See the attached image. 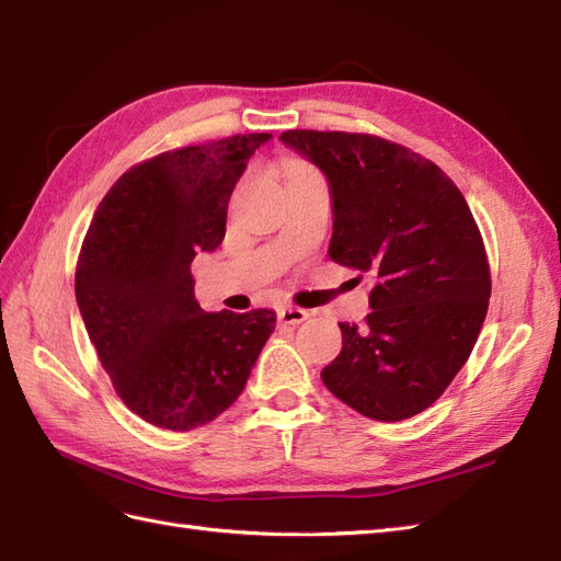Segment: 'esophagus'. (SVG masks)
Returning a JSON list of instances; mask_svg holds the SVG:
<instances>
[{
  "mask_svg": "<svg viewBox=\"0 0 561 561\" xmlns=\"http://www.w3.org/2000/svg\"><path fill=\"white\" fill-rule=\"evenodd\" d=\"M310 318V312L308 310H304V308H294V306H289V308H282L279 310V322L282 324H300V322H306Z\"/></svg>",
  "mask_w": 561,
  "mask_h": 561,
  "instance_id": "1",
  "label": "esophagus"
}]
</instances>
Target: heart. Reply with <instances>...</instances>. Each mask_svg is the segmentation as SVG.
<instances>
[{"instance_id":"b5f03b06","label":"heart","mask_w":561,"mask_h":561,"mask_svg":"<svg viewBox=\"0 0 561 561\" xmlns=\"http://www.w3.org/2000/svg\"><path fill=\"white\" fill-rule=\"evenodd\" d=\"M298 172H308V170L300 168V165H294V168H291V175H298Z\"/></svg>"}]
</instances>
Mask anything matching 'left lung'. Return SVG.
Returning a JSON list of instances; mask_svg holds the SVG:
<instances>
[{"mask_svg":"<svg viewBox=\"0 0 561 561\" xmlns=\"http://www.w3.org/2000/svg\"><path fill=\"white\" fill-rule=\"evenodd\" d=\"M279 141L327 178L329 257L375 282L365 324L339 322L324 386L377 422L424 412L465 367L491 298L462 192L428 158L371 135L289 130Z\"/></svg>","mask_w":561,"mask_h":561,"instance_id":"1","label":"left lung"}]
</instances>
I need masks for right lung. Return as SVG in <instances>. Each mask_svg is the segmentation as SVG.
I'll use <instances>...</instances> for the list:
<instances>
[{
    "label": "right lung",
    "instance_id": "right-lung-1",
    "mask_svg": "<svg viewBox=\"0 0 561 561\" xmlns=\"http://www.w3.org/2000/svg\"><path fill=\"white\" fill-rule=\"evenodd\" d=\"M272 135L196 144L130 168L99 204L76 270L84 329L123 403L170 431L204 426L241 396L275 312H206L192 261L225 239L227 206Z\"/></svg>",
    "mask_w": 561,
    "mask_h": 561
}]
</instances>
